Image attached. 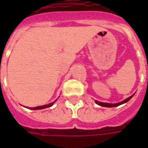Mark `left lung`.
<instances>
[{"label":"left lung","instance_id":"obj_1","mask_svg":"<svg viewBox=\"0 0 148 148\" xmlns=\"http://www.w3.org/2000/svg\"><path fill=\"white\" fill-rule=\"evenodd\" d=\"M134 96V94H132V96H130L129 97H127V99L124 100V101H122L121 102L119 103H115V104H112V103H106V102H101V101H95V103L97 104L98 106H102V107H108V108H112V107H116V106H121V105H123L124 103L127 102L129 100Z\"/></svg>","mask_w":148,"mask_h":148}]
</instances>
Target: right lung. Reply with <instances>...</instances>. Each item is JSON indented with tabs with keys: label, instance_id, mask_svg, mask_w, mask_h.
I'll return each mask as SVG.
<instances>
[{
	"label": "right lung",
	"instance_id": "1",
	"mask_svg": "<svg viewBox=\"0 0 148 148\" xmlns=\"http://www.w3.org/2000/svg\"><path fill=\"white\" fill-rule=\"evenodd\" d=\"M57 100H55V101H53V102L50 103V104H48V105H45V106H37V107H34V108H28V107H26V108H27V109H33V110H36V109H46V108H49V107H51V106H52L54 104H55V102Z\"/></svg>",
	"mask_w": 148,
	"mask_h": 148
}]
</instances>
